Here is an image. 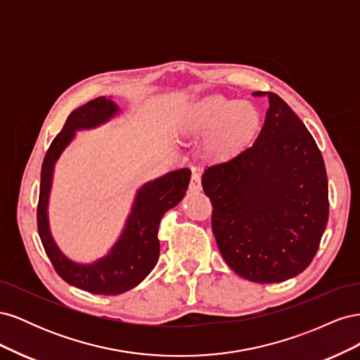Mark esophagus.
<instances>
[{
	"mask_svg": "<svg viewBox=\"0 0 360 360\" xmlns=\"http://www.w3.org/2000/svg\"><path fill=\"white\" fill-rule=\"evenodd\" d=\"M189 189H191V191H193V192H198V191H201V177H200V174H197V172H193V174H192V179H191Z\"/></svg>",
	"mask_w": 360,
	"mask_h": 360,
	"instance_id": "34e87169",
	"label": "esophagus"
}]
</instances>
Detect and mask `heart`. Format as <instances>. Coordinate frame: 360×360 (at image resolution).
Segmentation results:
<instances>
[{"mask_svg":"<svg viewBox=\"0 0 360 360\" xmlns=\"http://www.w3.org/2000/svg\"><path fill=\"white\" fill-rule=\"evenodd\" d=\"M261 123L257 108L224 96H209L193 102L183 112L180 134L204 139V151L212 159H226L254 138Z\"/></svg>","mask_w":360,"mask_h":360,"instance_id":"heart-1","label":"heart"}]
</instances>
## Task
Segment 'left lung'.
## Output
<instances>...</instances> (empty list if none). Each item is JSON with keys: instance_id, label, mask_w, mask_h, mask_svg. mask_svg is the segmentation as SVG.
Here are the masks:
<instances>
[{"instance_id": "8db88e82", "label": "left lung", "mask_w": 360, "mask_h": 360, "mask_svg": "<svg viewBox=\"0 0 360 360\" xmlns=\"http://www.w3.org/2000/svg\"><path fill=\"white\" fill-rule=\"evenodd\" d=\"M255 143L207 167L202 189L225 263L258 284L282 282L309 266L329 217L328 174L302 120L275 93Z\"/></svg>"}]
</instances>
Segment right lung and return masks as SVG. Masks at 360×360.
I'll use <instances>...</instances> for the list:
<instances>
[{
  "label": "right lung",
  "instance_id": "obj_1",
  "mask_svg": "<svg viewBox=\"0 0 360 360\" xmlns=\"http://www.w3.org/2000/svg\"><path fill=\"white\" fill-rule=\"evenodd\" d=\"M118 112V105L102 96L82 105L68 117L61 132L52 141L43 159L37 205L40 240L57 274L73 287L105 296L132 290L155 269L160 250L158 230L162 216L183 200L191 181V169L181 168L144 183L136 192L123 231L110 252L90 264L76 263L64 255L51 234L48 217L56 163L76 136V132L99 127Z\"/></svg>",
  "mask_w": 360,
  "mask_h": 360
}]
</instances>
